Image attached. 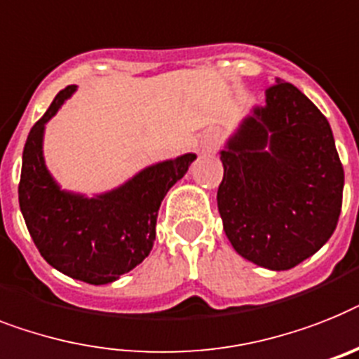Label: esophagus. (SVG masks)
Here are the masks:
<instances>
[{"label": "esophagus", "mask_w": 359, "mask_h": 359, "mask_svg": "<svg viewBox=\"0 0 359 359\" xmlns=\"http://www.w3.org/2000/svg\"><path fill=\"white\" fill-rule=\"evenodd\" d=\"M216 148H218V141H216L215 135H207L201 141V152H216Z\"/></svg>", "instance_id": "1"}]
</instances>
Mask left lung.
<instances>
[{
    "mask_svg": "<svg viewBox=\"0 0 359 359\" xmlns=\"http://www.w3.org/2000/svg\"><path fill=\"white\" fill-rule=\"evenodd\" d=\"M218 211L238 255L290 269L325 245L339 220L343 165L327 117L277 79L222 150Z\"/></svg>",
    "mask_w": 359,
    "mask_h": 359,
    "instance_id": "8db88e82",
    "label": "left lung"
}]
</instances>
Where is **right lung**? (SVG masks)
Returning <instances> with one entry per match:
<instances>
[{
  "label": "right lung",
  "mask_w": 359,
  "mask_h": 359,
  "mask_svg": "<svg viewBox=\"0 0 359 359\" xmlns=\"http://www.w3.org/2000/svg\"><path fill=\"white\" fill-rule=\"evenodd\" d=\"M75 88L67 86L56 95L29 132L18 187L20 209L32 242L53 268L88 284H108L147 259L163 198L185 176L196 154L152 165L95 198L62 191L47 170L41 141L46 123Z\"/></svg>",
  "instance_id": "1"
}]
</instances>
